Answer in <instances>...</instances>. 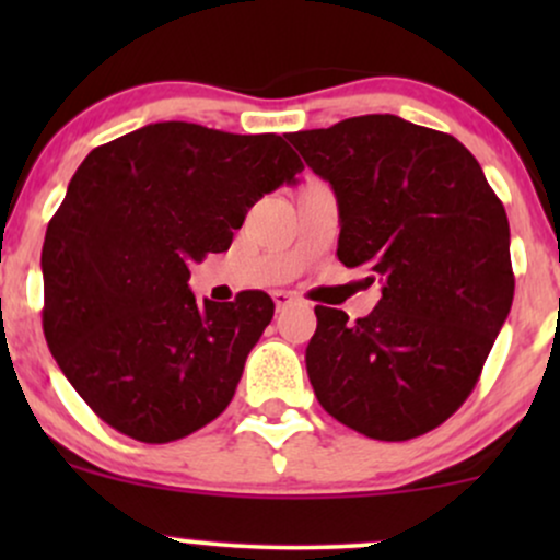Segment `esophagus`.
I'll return each instance as SVG.
<instances>
[{
  "mask_svg": "<svg viewBox=\"0 0 560 560\" xmlns=\"http://www.w3.org/2000/svg\"><path fill=\"white\" fill-rule=\"evenodd\" d=\"M273 302H276V311H281V307L292 305L294 294L292 292H284V289H279V292H273Z\"/></svg>",
  "mask_w": 560,
  "mask_h": 560,
  "instance_id": "1",
  "label": "esophagus"
}]
</instances>
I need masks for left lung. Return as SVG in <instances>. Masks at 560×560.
Listing matches in <instances>:
<instances>
[{"label": "left lung", "instance_id": "left-lung-1", "mask_svg": "<svg viewBox=\"0 0 560 560\" xmlns=\"http://www.w3.org/2000/svg\"><path fill=\"white\" fill-rule=\"evenodd\" d=\"M287 141L337 195V258L382 281L365 318L316 305L305 350L313 392L371 440L432 432L477 387L511 313L503 202L458 139L397 115H358Z\"/></svg>", "mask_w": 560, "mask_h": 560}]
</instances>
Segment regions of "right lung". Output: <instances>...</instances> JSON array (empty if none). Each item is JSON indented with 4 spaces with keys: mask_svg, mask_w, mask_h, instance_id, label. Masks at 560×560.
<instances>
[{
    "mask_svg": "<svg viewBox=\"0 0 560 560\" xmlns=\"http://www.w3.org/2000/svg\"><path fill=\"white\" fill-rule=\"evenodd\" d=\"M300 171L276 133L184 120L89 152L44 236L42 324L102 421L163 445L226 410L273 300L249 289L197 302L189 266L229 249L247 210Z\"/></svg>",
    "mask_w": 560,
    "mask_h": 560,
    "instance_id": "1",
    "label": "right lung"
}]
</instances>
